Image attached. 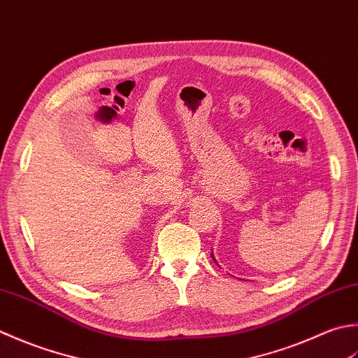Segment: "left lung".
Masks as SVG:
<instances>
[{"label":"left lung","instance_id":"left-lung-1","mask_svg":"<svg viewBox=\"0 0 358 358\" xmlns=\"http://www.w3.org/2000/svg\"><path fill=\"white\" fill-rule=\"evenodd\" d=\"M211 258H213V255H211ZM213 261H215V258H213ZM216 262V261H215Z\"/></svg>","mask_w":358,"mask_h":358}]
</instances>
